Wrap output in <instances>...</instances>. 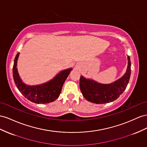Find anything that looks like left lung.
I'll use <instances>...</instances> for the list:
<instances>
[{"mask_svg":"<svg viewBox=\"0 0 147 147\" xmlns=\"http://www.w3.org/2000/svg\"><path fill=\"white\" fill-rule=\"evenodd\" d=\"M127 60V68L124 75L109 84L98 83L81 75L80 88L83 97L88 101L96 104H105L116 100L124 92L129 82L131 62L129 55Z\"/></svg>","mask_w":147,"mask_h":147,"instance_id":"8db88e82","label":"left lung"}]
</instances>
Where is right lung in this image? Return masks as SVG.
<instances>
[{
	"label": "right lung",
	"mask_w": 147,
	"mask_h": 147,
	"mask_svg": "<svg viewBox=\"0 0 147 147\" xmlns=\"http://www.w3.org/2000/svg\"><path fill=\"white\" fill-rule=\"evenodd\" d=\"M19 55L20 53H17L14 60L13 77L20 92L28 100L37 104H47L54 101L60 95L62 86L72 69L61 71L53 79L42 84L28 85L22 81L18 72L17 61Z\"/></svg>",
	"instance_id": "1"
}]
</instances>
